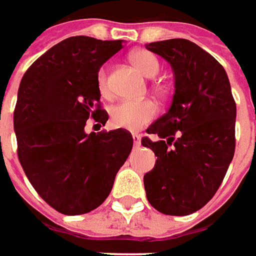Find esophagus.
Returning a JSON list of instances; mask_svg holds the SVG:
<instances>
[{"label":"esophagus","instance_id":"obj_1","mask_svg":"<svg viewBox=\"0 0 256 256\" xmlns=\"http://www.w3.org/2000/svg\"><path fill=\"white\" fill-rule=\"evenodd\" d=\"M132 139H134V144H135V148H139L140 146V135L139 134H132Z\"/></svg>","mask_w":256,"mask_h":256}]
</instances>
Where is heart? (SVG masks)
Wrapping results in <instances>:
<instances>
[{
    "label": "heart",
    "mask_w": 256,
    "mask_h": 256,
    "mask_svg": "<svg viewBox=\"0 0 256 256\" xmlns=\"http://www.w3.org/2000/svg\"><path fill=\"white\" fill-rule=\"evenodd\" d=\"M134 66L148 78H154L160 72V64L153 54L148 50H136L131 55ZM98 88L102 95H108L106 72L100 70L98 74ZM157 114V106L152 100H124L117 103L110 110L112 124L117 128L138 131L148 125Z\"/></svg>",
    "instance_id": "b5f03b06"
}]
</instances>
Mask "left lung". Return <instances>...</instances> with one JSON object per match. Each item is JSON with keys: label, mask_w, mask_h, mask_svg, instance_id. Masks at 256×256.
<instances>
[{"label": "left lung", "mask_w": 256, "mask_h": 256, "mask_svg": "<svg viewBox=\"0 0 256 256\" xmlns=\"http://www.w3.org/2000/svg\"><path fill=\"white\" fill-rule=\"evenodd\" d=\"M171 64V106L146 132L142 144L157 157L143 176L148 202L166 215L183 216L211 200L234 156L236 103L228 74L214 56L184 38L146 44Z\"/></svg>", "instance_id": "left-lung-1"}]
</instances>
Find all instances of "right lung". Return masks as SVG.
Instances as JSON below:
<instances>
[{"instance_id": "obj_1", "label": "right lung", "mask_w": 256, "mask_h": 256, "mask_svg": "<svg viewBox=\"0 0 256 256\" xmlns=\"http://www.w3.org/2000/svg\"><path fill=\"white\" fill-rule=\"evenodd\" d=\"M122 41L77 36L60 41L28 67L14 113L18 156L38 194L64 215H81L108 198L131 153L126 130L85 132L90 117L104 125L98 74Z\"/></svg>"}]
</instances>
